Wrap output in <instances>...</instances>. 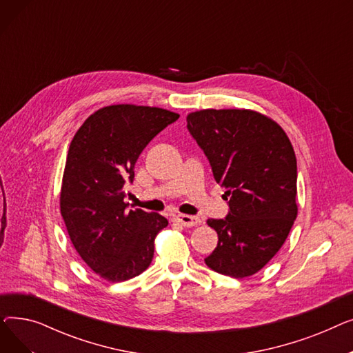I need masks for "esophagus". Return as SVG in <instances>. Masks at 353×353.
<instances>
[{"label": "esophagus", "instance_id": "1", "mask_svg": "<svg viewBox=\"0 0 353 353\" xmlns=\"http://www.w3.org/2000/svg\"><path fill=\"white\" fill-rule=\"evenodd\" d=\"M174 219L184 228L197 226V225H200V221H201L197 216H189V214H177Z\"/></svg>", "mask_w": 353, "mask_h": 353}]
</instances>
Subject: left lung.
<instances>
[{"mask_svg": "<svg viewBox=\"0 0 353 353\" xmlns=\"http://www.w3.org/2000/svg\"><path fill=\"white\" fill-rule=\"evenodd\" d=\"M188 128L225 188L229 213L209 219L219 242L206 265L236 279L261 270L279 252L298 216V165L283 128L245 108L199 110Z\"/></svg>", "mask_w": 353, "mask_h": 353, "instance_id": "1", "label": "left lung"}]
</instances>
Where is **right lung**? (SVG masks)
Masks as SVG:
<instances>
[{"instance_id": "add662e5", "label": "right lung", "mask_w": 353, "mask_h": 353, "mask_svg": "<svg viewBox=\"0 0 353 353\" xmlns=\"http://www.w3.org/2000/svg\"><path fill=\"white\" fill-rule=\"evenodd\" d=\"M173 111L134 104L92 113L71 140L63 174L60 210L72 246L108 282H124L150 266L154 239L169 221L159 213L127 210L125 181Z\"/></svg>"}]
</instances>
